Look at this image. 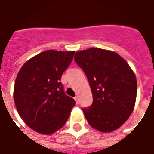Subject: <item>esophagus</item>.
Returning a JSON list of instances; mask_svg holds the SVG:
<instances>
[{
    "label": "esophagus",
    "instance_id": "esophagus-1",
    "mask_svg": "<svg viewBox=\"0 0 154 154\" xmlns=\"http://www.w3.org/2000/svg\"><path fill=\"white\" fill-rule=\"evenodd\" d=\"M74 99H75V101H76V103L78 104V103H79V101H78V97H74Z\"/></svg>",
    "mask_w": 154,
    "mask_h": 154
}]
</instances>
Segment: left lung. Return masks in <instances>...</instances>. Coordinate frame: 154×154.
<instances>
[{
	"instance_id": "obj_1",
	"label": "left lung",
	"mask_w": 154,
	"mask_h": 154,
	"mask_svg": "<svg viewBox=\"0 0 154 154\" xmlns=\"http://www.w3.org/2000/svg\"><path fill=\"white\" fill-rule=\"evenodd\" d=\"M75 62L88 77L93 103L83 113L88 123L102 133L120 128L132 114L137 97V78L117 52L97 47L76 52Z\"/></svg>"
}]
</instances>
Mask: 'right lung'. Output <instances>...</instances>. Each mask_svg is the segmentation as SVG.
<instances>
[{
  "label": "right lung",
  "instance_id": "add662e5",
  "mask_svg": "<svg viewBox=\"0 0 154 154\" xmlns=\"http://www.w3.org/2000/svg\"><path fill=\"white\" fill-rule=\"evenodd\" d=\"M75 51L47 50L25 62L17 74L13 97L24 122L36 133L50 135L62 128L76 102L65 94L61 77Z\"/></svg>",
  "mask_w": 154,
  "mask_h": 154
}]
</instances>
